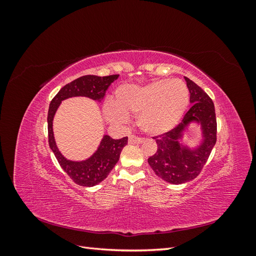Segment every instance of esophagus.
<instances>
[{"label":"esophagus","mask_w":256,"mask_h":256,"mask_svg":"<svg viewBox=\"0 0 256 256\" xmlns=\"http://www.w3.org/2000/svg\"><path fill=\"white\" fill-rule=\"evenodd\" d=\"M143 138L136 136H129V143L130 144H141L143 142Z\"/></svg>","instance_id":"esophagus-1"}]
</instances>
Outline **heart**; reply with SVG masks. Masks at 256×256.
Returning <instances> with one entry per match:
<instances>
[{"mask_svg": "<svg viewBox=\"0 0 256 256\" xmlns=\"http://www.w3.org/2000/svg\"><path fill=\"white\" fill-rule=\"evenodd\" d=\"M116 106L106 102L104 112L108 120L122 124L129 115H138V122L146 134H161L180 122L187 108L189 92L178 80H160L146 86H120L116 90Z\"/></svg>", "mask_w": 256, "mask_h": 256, "instance_id": "b5f03b06", "label": "heart"}]
</instances>
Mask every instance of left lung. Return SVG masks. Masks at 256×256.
I'll list each match as a JSON object with an SVG mask.
<instances>
[{"mask_svg": "<svg viewBox=\"0 0 256 256\" xmlns=\"http://www.w3.org/2000/svg\"><path fill=\"white\" fill-rule=\"evenodd\" d=\"M192 104L182 122L164 134L152 136L158 145L157 152L148 158V164L162 180L174 184L190 182L200 173L216 142V118L212 98L190 79L186 78ZM192 120L201 122L204 144L196 151L182 149L178 143L181 131Z\"/></svg>", "mask_w": 256, "mask_h": 256, "instance_id": "left-lung-1", "label": "left lung"}]
</instances>
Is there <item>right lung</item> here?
Returning <instances> with one entry per match:
<instances>
[{
	"label": "right lung",
	"mask_w": 256,
	"mask_h": 256,
	"mask_svg": "<svg viewBox=\"0 0 256 256\" xmlns=\"http://www.w3.org/2000/svg\"><path fill=\"white\" fill-rule=\"evenodd\" d=\"M118 78V74L106 76H83L72 81L62 88L58 94L51 100L48 111V136L49 146L56 154L60 168L64 170L72 180L83 187H92L102 182L118 164L122 150L128 143V136L120 140H114L109 136H104L97 152L92 156L81 162L67 160L62 154L54 141L52 120L62 100L74 96H85L100 102L110 84Z\"/></svg>",
	"instance_id": "obj_1"
}]
</instances>
